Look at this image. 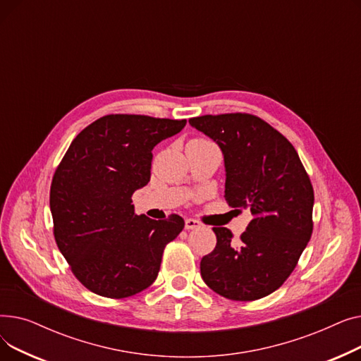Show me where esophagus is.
Listing matches in <instances>:
<instances>
[{
    "instance_id": "34e87169",
    "label": "esophagus",
    "mask_w": 361,
    "mask_h": 361,
    "mask_svg": "<svg viewBox=\"0 0 361 361\" xmlns=\"http://www.w3.org/2000/svg\"><path fill=\"white\" fill-rule=\"evenodd\" d=\"M202 224L193 218H188L185 219V230H195V228H199Z\"/></svg>"
}]
</instances>
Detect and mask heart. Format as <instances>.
<instances>
[{"label":"heart","instance_id":"1","mask_svg":"<svg viewBox=\"0 0 361 361\" xmlns=\"http://www.w3.org/2000/svg\"><path fill=\"white\" fill-rule=\"evenodd\" d=\"M196 140H200V139H196Z\"/></svg>","mask_w":361,"mask_h":361}]
</instances>
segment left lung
Masks as SVG:
<instances>
[{
  "label": "left lung",
  "mask_w": 361,
  "mask_h": 361,
  "mask_svg": "<svg viewBox=\"0 0 361 361\" xmlns=\"http://www.w3.org/2000/svg\"><path fill=\"white\" fill-rule=\"evenodd\" d=\"M188 123L222 150L225 200L253 215L238 241L228 228L215 226L216 245L200 262L202 278L225 298L267 297L287 281L312 237L309 174L288 139L253 114L202 116Z\"/></svg>",
  "instance_id": "8db88e82"
}]
</instances>
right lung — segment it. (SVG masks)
Returning a JSON list of instances; mask_svg holds the SVG:
<instances>
[{
	"label": "right lung",
	"mask_w": 361,
	"mask_h": 361,
	"mask_svg": "<svg viewBox=\"0 0 361 361\" xmlns=\"http://www.w3.org/2000/svg\"><path fill=\"white\" fill-rule=\"evenodd\" d=\"M185 123L109 114L83 128L56 166L49 192L54 237L89 291L126 298L157 279L165 245L184 219L136 215L131 196L150 180L152 149Z\"/></svg>",
	"instance_id": "1"
}]
</instances>
